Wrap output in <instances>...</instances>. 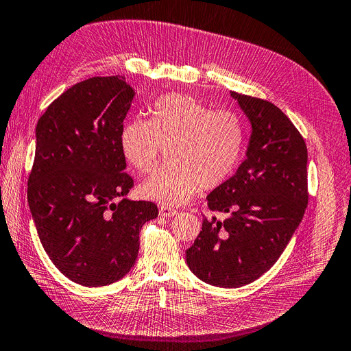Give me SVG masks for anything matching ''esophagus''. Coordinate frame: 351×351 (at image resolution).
<instances>
[{"mask_svg": "<svg viewBox=\"0 0 351 351\" xmlns=\"http://www.w3.org/2000/svg\"><path fill=\"white\" fill-rule=\"evenodd\" d=\"M177 209H174V208H169V206H165V205H162L161 208H159V214H161V217H164V218H169V217H174V215H177Z\"/></svg>", "mask_w": 351, "mask_h": 351, "instance_id": "34e87169", "label": "esophagus"}]
</instances>
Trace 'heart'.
<instances>
[{"mask_svg": "<svg viewBox=\"0 0 351 351\" xmlns=\"http://www.w3.org/2000/svg\"><path fill=\"white\" fill-rule=\"evenodd\" d=\"M124 158L137 171L151 173L168 146L171 161L142 184L143 196L178 205L200 187L214 189L239 165L246 127L230 110H214L184 93H168L154 104L151 121L136 119L121 133Z\"/></svg>", "mask_w": 351, "mask_h": 351, "instance_id": "b5f03b06", "label": "heart"}]
</instances>
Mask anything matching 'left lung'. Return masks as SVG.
Listing matches in <instances>:
<instances>
[{
  "mask_svg": "<svg viewBox=\"0 0 351 351\" xmlns=\"http://www.w3.org/2000/svg\"><path fill=\"white\" fill-rule=\"evenodd\" d=\"M252 124L246 159L236 174L208 195L212 212L186 250L196 277L234 289L271 269L299 227L309 200L303 136L277 105L231 92Z\"/></svg>",
  "mask_w": 351,
  "mask_h": 351,
  "instance_id": "left-lung-1",
  "label": "left lung"
}]
</instances>
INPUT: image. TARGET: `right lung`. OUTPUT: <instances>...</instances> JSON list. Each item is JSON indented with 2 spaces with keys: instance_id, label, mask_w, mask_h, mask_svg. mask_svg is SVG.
Listing matches in <instances>:
<instances>
[{
  "instance_id": "right-lung-1",
  "label": "right lung",
  "mask_w": 351,
  "mask_h": 351,
  "mask_svg": "<svg viewBox=\"0 0 351 351\" xmlns=\"http://www.w3.org/2000/svg\"><path fill=\"white\" fill-rule=\"evenodd\" d=\"M134 90L124 77H90L52 102L36 125L27 202L52 263L84 287L108 285L132 269L154 202L129 200L123 121Z\"/></svg>"
}]
</instances>
